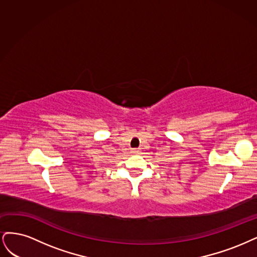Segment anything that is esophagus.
Instances as JSON below:
<instances>
[{"mask_svg":"<svg viewBox=\"0 0 257 257\" xmlns=\"http://www.w3.org/2000/svg\"><path fill=\"white\" fill-rule=\"evenodd\" d=\"M131 153H132V154H139V153H140V150H139V148H134V150L131 151Z\"/></svg>","mask_w":257,"mask_h":257,"instance_id":"34e87169","label":"esophagus"}]
</instances>
